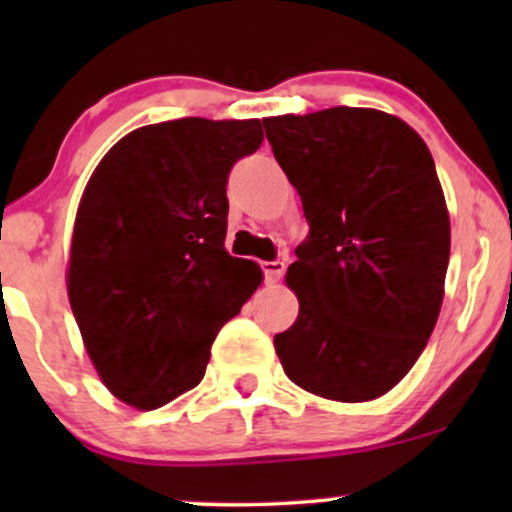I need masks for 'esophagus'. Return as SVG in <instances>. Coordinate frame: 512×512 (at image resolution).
Here are the masks:
<instances>
[{
	"instance_id": "esophagus-1",
	"label": "esophagus",
	"mask_w": 512,
	"mask_h": 512,
	"mask_svg": "<svg viewBox=\"0 0 512 512\" xmlns=\"http://www.w3.org/2000/svg\"><path fill=\"white\" fill-rule=\"evenodd\" d=\"M262 272H264V279L269 281V284H274V281L281 279V274H284V262L281 260H272V262H260Z\"/></svg>"
}]
</instances>
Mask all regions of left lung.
I'll return each mask as SVG.
<instances>
[{
  "mask_svg": "<svg viewBox=\"0 0 512 512\" xmlns=\"http://www.w3.org/2000/svg\"><path fill=\"white\" fill-rule=\"evenodd\" d=\"M264 129L310 226L286 274L301 310L274 337L284 373L337 402L385 395L443 303L450 219L431 151L370 108L267 117Z\"/></svg>",
  "mask_w": 512,
  "mask_h": 512,
  "instance_id": "1",
  "label": "left lung"
}]
</instances>
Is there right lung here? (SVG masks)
Here are the masks:
<instances>
[{
  "label": "right lung",
  "mask_w": 512,
  "mask_h": 512,
  "mask_svg": "<svg viewBox=\"0 0 512 512\" xmlns=\"http://www.w3.org/2000/svg\"><path fill=\"white\" fill-rule=\"evenodd\" d=\"M260 120L180 117L129 132L76 211L67 291L110 392L156 409L204 378L216 334L255 293V262L223 248L231 168Z\"/></svg>",
  "instance_id": "1"
}]
</instances>
